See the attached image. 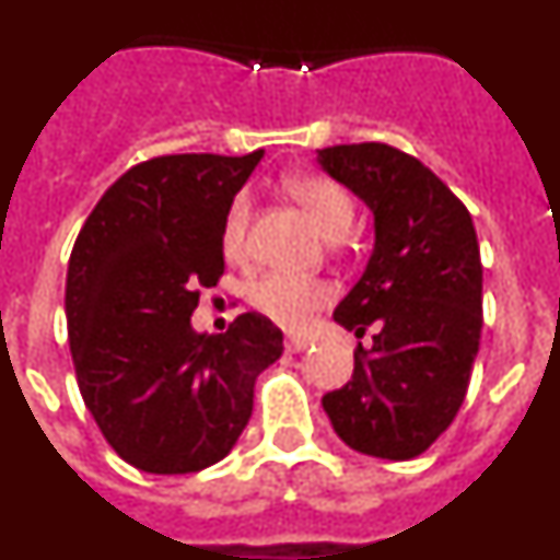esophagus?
<instances>
[{"mask_svg": "<svg viewBox=\"0 0 560 560\" xmlns=\"http://www.w3.org/2000/svg\"><path fill=\"white\" fill-rule=\"evenodd\" d=\"M311 348V339H305V336H289V341H285V350L289 353H303V350Z\"/></svg>", "mask_w": 560, "mask_h": 560, "instance_id": "34e87169", "label": "esophagus"}]
</instances>
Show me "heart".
Returning a JSON list of instances; mask_svg holds the SVG:
<instances>
[{"label":"heart","instance_id":"obj_1","mask_svg":"<svg viewBox=\"0 0 560 560\" xmlns=\"http://www.w3.org/2000/svg\"><path fill=\"white\" fill-rule=\"evenodd\" d=\"M291 199L305 207L314 224L319 226L325 237L339 241L350 232L355 219V205L339 182L328 176H294L289 179ZM249 221H252V199L246 192H237L230 201L224 215V230H221V244L230 260H244L249 249ZM334 296L325 280L316 277H296L271 271L249 285V305L260 316L271 319L275 325H283L289 330L308 328L316 311L325 308Z\"/></svg>","mask_w":560,"mask_h":560}]
</instances>
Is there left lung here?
<instances>
[{"label":"left lung","mask_w":560,"mask_h":560,"mask_svg":"<svg viewBox=\"0 0 560 560\" xmlns=\"http://www.w3.org/2000/svg\"><path fill=\"white\" fill-rule=\"evenodd\" d=\"M319 165L373 210L368 269L336 305L341 328L373 325L353 378L323 398L334 432L381 459H412L452 427L482 334V260L471 212L427 165L384 142L334 145Z\"/></svg>","instance_id":"obj_1"}]
</instances>
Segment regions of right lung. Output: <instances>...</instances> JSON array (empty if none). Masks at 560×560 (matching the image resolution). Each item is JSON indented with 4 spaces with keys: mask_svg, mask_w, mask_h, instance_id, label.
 Wrapping results in <instances>:
<instances>
[{
    "mask_svg": "<svg viewBox=\"0 0 560 560\" xmlns=\"http://www.w3.org/2000/svg\"><path fill=\"white\" fill-rule=\"evenodd\" d=\"M264 151L171 153L114 182L69 255L67 330L83 404L108 446L145 474L219 463L252 418L283 330L241 314L196 334L201 289L224 275V215Z\"/></svg>",
    "mask_w": 560,
    "mask_h": 560,
    "instance_id": "right-lung-1",
    "label": "right lung"
}]
</instances>
